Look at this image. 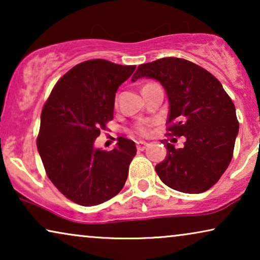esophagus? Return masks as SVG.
<instances>
[{
  "mask_svg": "<svg viewBox=\"0 0 260 260\" xmlns=\"http://www.w3.org/2000/svg\"><path fill=\"white\" fill-rule=\"evenodd\" d=\"M136 147H137V150L138 151H143L144 149L148 147V143H147V142H143V141L136 142Z\"/></svg>",
  "mask_w": 260,
  "mask_h": 260,
  "instance_id": "esophagus-1",
  "label": "esophagus"
}]
</instances>
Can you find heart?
Here are the masks:
<instances>
[{
    "label": "heart",
    "instance_id": "obj_1",
    "mask_svg": "<svg viewBox=\"0 0 260 260\" xmlns=\"http://www.w3.org/2000/svg\"><path fill=\"white\" fill-rule=\"evenodd\" d=\"M134 131L140 136H147L150 131V123L147 122V120H143V122L137 123L134 127Z\"/></svg>",
    "mask_w": 260,
    "mask_h": 260
}]
</instances>
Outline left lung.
I'll return each mask as SVG.
<instances>
[{
    "mask_svg": "<svg viewBox=\"0 0 260 260\" xmlns=\"http://www.w3.org/2000/svg\"><path fill=\"white\" fill-rule=\"evenodd\" d=\"M143 77L159 81L168 95L167 135L186 137L180 149L162 141L167 156L155 167L156 173L173 189L204 193L218 182L233 157L239 123L232 99L213 74L184 59L143 63L131 81Z\"/></svg>",
    "mask_w": 260,
    "mask_h": 260,
    "instance_id": "1",
    "label": "left lung"
}]
</instances>
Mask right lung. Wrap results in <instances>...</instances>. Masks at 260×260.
I'll return each instance as SVG.
<instances>
[{"label":"right lung","mask_w":260,"mask_h":260,"mask_svg":"<svg viewBox=\"0 0 260 260\" xmlns=\"http://www.w3.org/2000/svg\"><path fill=\"white\" fill-rule=\"evenodd\" d=\"M135 69L104 59L80 62L60 78L45 103L38 151L52 183L78 205L103 204L125 184L135 142L120 137L105 151L94 141L113 118L117 88Z\"/></svg>","instance_id":"obj_1"}]
</instances>
